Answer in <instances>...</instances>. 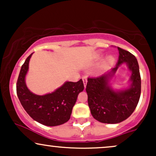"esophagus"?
I'll return each instance as SVG.
<instances>
[{"label": "esophagus", "instance_id": "obj_1", "mask_svg": "<svg viewBox=\"0 0 156 156\" xmlns=\"http://www.w3.org/2000/svg\"><path fill=\"white\" fill-rule=\"evenodd\" d=\"M82 80H83L84 87H86V85H87V78L86 76H83V78H82Z\"/></svg>", "mask_w": 156, "mask_h": 156}]
</instances>
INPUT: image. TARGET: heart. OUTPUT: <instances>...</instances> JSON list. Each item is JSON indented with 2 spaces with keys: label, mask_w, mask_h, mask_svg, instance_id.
<instances>
[{
  "label": "heart",
  "mask_w": 156,
  "mask_h": 156,
  "mask_svg": "<svg viewBox=\"0 0 156 156\" xmlns=\"http://www.w3.org/2000/svg\"><path fill=\"white\" fill-rule=\"evenodd\" d=\"M114 58L113 56H108V58H107L106 59V62H105V63H106V65H112V64H114Z\"/></svg>",
  "instance_id": "obj_1"
}]
</instances>
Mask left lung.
I'll use <instances>...</instances> for the list:
<instances>
[{
  "instance_id": "left-lung-1",
  "label": "left lung",
  "mask_w": 156,
  "mask_h": 156,
  "mask_svg": "<svg viewBox=\"0 0 156 156\" xmlns=\"http://www.w3.org/2000/svg\"><path fill=\"white\" fill-rule=\"evenodd\" d=\"M117 48L119 55L115 67L102 76L89 77L86 88L92 117L108 124L121 122L129 117L136 108L141 95V76L137 59L130 52ZM123 63H127L132 71V83L129 88L114 91L109 86V78Z\"/></svg>"
}]
</instances>
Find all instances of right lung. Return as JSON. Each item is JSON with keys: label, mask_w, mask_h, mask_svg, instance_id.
<instances>
[{"label": "right lung", "mask_w": 156, "mask_h": 156, "mask_svg": "<svg viewBox=\"0 0 156 156\" xmlns=\"http://www.w3.org/2000/svg\"><path fill=\"white\" fill-rule=\"evenodd\" d=\"M32 54L21 67L17 81V94L21 105L32 119L41 124L46 126L64 124L70 118L78 94L83 90V80L65 82L55 92L44 95L33 94L25 82Z\"/></svg>", "instance_id": "right-lung-1"}]
</instances>
